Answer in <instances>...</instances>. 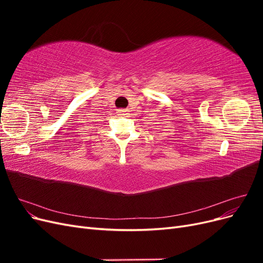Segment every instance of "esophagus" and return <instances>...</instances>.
<instances>
[{
	"instance_id": "1",
	"label": "esophagus",
	"mask_w": 263,
	"mask_h": 263,
	"mask_svg": "<svg viewBox=\"0 0 263 263\" xmlns=\"http://www.w3.org/2000/svg\"><path fill=\"white\" fill-rule=\"evenodd\" d=\"M116 113H117V115H118L119 117H124V116L128 115V110L125 109V108H121V109H117Z\"/></svg>"
}]
</instances>
